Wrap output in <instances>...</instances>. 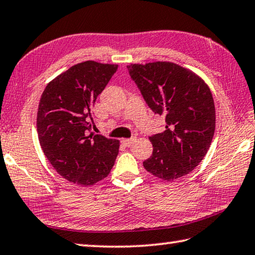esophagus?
<instances>
[{
	"label": "esophagus",
	"mask_w": 255,
	"mask_h": 255,
	"mask_svg": "<svg viewBox=\"0 0 255 255\" xmlns=\"http://www.w3.org/2000/svg\"><path fill=\"white\" fill-rule=\"evenodd\" d=\"M133 141H135V138H128V139L126 138V139H122V143L125 146H130Z\"/></svg>",
	"instance_id": "obj_1"
}]
</instances>
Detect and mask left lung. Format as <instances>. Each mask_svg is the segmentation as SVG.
<instances>
[{"mask_svg":"<svg viewBox=\"0 0 255 255\" xmlns=\"http://www.w3.org/2000/svg\"><path fill=\"white\" fill-rule=\"evenodd\" d=\"M127 69L148 107L166 122L163 132L149 137L152 154L143 167L164 180L192 172L206 155L215 130L210 88L195 73L172 62Z\"/></svg>","mask_w":255,"mask_h":255,"instance_id":"8db88e82","label":"left lung"}]
</instances>
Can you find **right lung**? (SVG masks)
Instances as JSON below:
<instances>
[{"label":"right lung","instance_id":"obj_1","mask_svg":"<svg viewBox=\"0 0 255 255\" xmlns=\"http://www.w3.org/2000/svg\"><path fill=\"white\" fill-rule=\"evenodd\" d=\"M117 64L85 61L68 69L45 87L41 96L36 129L50 164L82 186L107 177L119 151V140L92 135V108ZM92 123H89V119Z\"/></svg>","mask_w":255,"mask_h":255}]
</instances>
